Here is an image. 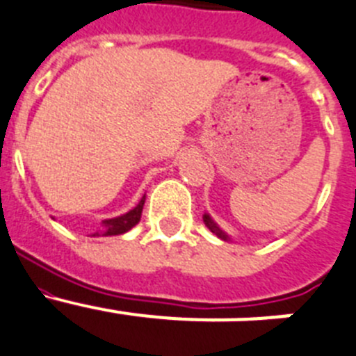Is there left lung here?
I'll return each instance as SVG.
<instances>
[{"label":"left lung","mask_w":356,"mask_h":356,"mask_svg":"<svg viewBox=\"0 0 356 356\" xmlns=\"http://www.w3.org/2000/svg\"><path fill=\"white\" fill-rule=\"evenodd\" d=\"M202 218H204V224H206V227H208V229L211 231L213 234H216V236L220 238V240H224V242H229L231 238L227 236V234H225L224 231L220 229V227H218V224H216V222L213 220V218H211V216L208 215V213H204Z\"/></svg>","instance_id":"1"}]
</instances>
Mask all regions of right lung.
<instances>
[{
    "label": "right lung",
    "mask_w": 356,
    "mask_h": 356,
    "mask_svg": "<svg viewBox=\"0 0 356 356\" xmlns=\"http://www.w3.org/2000/svg\"><path fill=\"white\" fill-rule=\"evenodd\" d=\"M145 206V195L141 197V200L138 202L134 209H131L125 215L114 216V218H107V220H102V231L100 233H95L91 236H114V234H123L129 229H132L141 218V211H143Z\"/></svg>",
    "instance_id": "add662e5"
}]
</instances>
